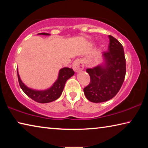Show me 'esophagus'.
Segmentation results:
<instances>
[{
    "label": "esophagus",
    "instance_id": "esophagus-1",
    "mask_svg": "<svg viewBox=\"0 0 148 148\" xmlns=\"http://www.w3.org/2000/svg\"><path fill=\"white\" fill-rule=\"evenodd\" d=\"M84 64L83 61L82 59H76L73 62L72 64V68L75 72H79L84 69Z\"/></svg>",
    "mask_w": 148,
    "mask_h": 148
}]
</instances>
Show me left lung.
<instances>
[{
    "instance_id": "1",
    "label": "left lung",
    "mask_w": 148,
    "mask_h": 148,
    "mask_svg": "<svg viewBox=\"0 0 148 148\" xmlns=\"http://www.w3.org/2000/svg\"><path fill=\"white\" fill-rule=\"evenodd\" d=\"M108 51L102 52L105 66L87 69L90 82L84 87L86 98L92 102H103L114 97L121 89L126 74V60L123 47L111 35Z\"/></svg>"
}]
</instances>
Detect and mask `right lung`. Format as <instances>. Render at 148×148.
I'll return each mask as SVG.
<instances>
[{
  "instance_id": "add662e5",
  "label": "right lung",
  "mask_w": 148,
  "mask_h": 148,
  "mask_svg": "<svg viewBox=\"0 0 148 148\" xmlns=\"http://www.w3.org/2000/svg\"><path fill=\"white\" fill-rule=\"evenodd\" d=\"M38 34L49 35V34L46 33V32H42ZM17 72L19 86L23 91L33 101L40 102V103H47V102H53L58 99L63 91L64 85L67 79L74 74V71L72 69L65 67V68L60 70L58 79H57V81L55 82L52 87L48 89L44 90V91H36V90L31 89L27 87L20 79L17 69Z\"/></svg>"
}]
</instances>
